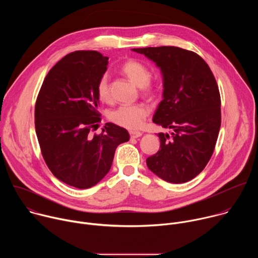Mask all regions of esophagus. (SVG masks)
I'll return each mask as SVG.
<instances>
[{
  "label": "esophagus",
  "instance_id": "34e87169",
  "mask_svg": "<svg viewBox=\"0 0 258 258\" xmlns=\"http://www.w3.org/2000/svg\"><path fill=\"white\" fill-rule=\"evenodd\" d=\"M130 136H131L132 139H137V138H140L142 136V133L139 132V131H131Z\"/></svg>",
  "mask_w": 258,
  "mask_h": 258
}]
</instances>
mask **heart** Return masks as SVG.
<instances>
[{
  "label": "heart",
  "mask_w": 258,
  "mask_h": 258,
  "mask_svg": "<svg viewBox=\"0 0 258 258\" xmlns=\"http://www.w3.org/2000/svg\"><path fill=\"white\" fill-rule=\"evenodd\" d=\"M121 71L132 82L140 87L144 96H151L155 93V85L150 79V71L145 64L137 60H128L121 66ZM97 96L102 102H109L111 99L108 75H103L97 84ZM149 114V108L144 104L120 105L108 114L112 122L125 128H138Z\"/></svg>",
  "instance_id": "b5f03b06"
}]
</instances>
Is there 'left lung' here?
<instances>
[{
	"instance_id": "left-lung-1",
	"label": "left lung",
	"mask_w": 258,
	"mask_h": 258,
	"mask_svg": "<svg viewBox=\"0 0 258 258\" xmlns=\"http://www.w3.org/2000/svg\"><path fill=\"white\" fill-rule=\"evenodd\" d=\"M160 68L163 100L153 122L172 130L159 133L160 150L147 166L173 183L193 179L212 156L220 128V95L213 73L196 53L177 47L132 49Z\"/></svg>"
}]
</instances>
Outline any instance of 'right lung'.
I'll return each instance as SVG.
<instances>
[{
  "mask_svg": "<svg viewBox=\"0 0 258 258\" xmlns=\"http://www.w3.org/2000/svg\"><path fill=\"white\" fill-rule=\"evenodd\" d=\"M108 57L97 51H77L57 62L47 75L34 109L35 133L46 164L66 185L88 189L110 170L117 146L130 140L127 131L101 121L97 84Z\"/></svg>",
  "mask_w": 258,
  "mask_h": 258,
  "instance_id": "right-lung-1",
  "label": "right lung"
}]
</instances>
